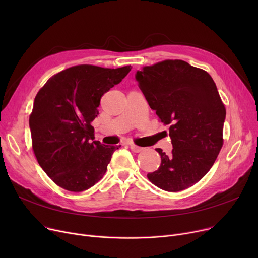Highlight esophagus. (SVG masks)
Wrapping results in <instances>:
<instances>
[{"label": "esophagus", "instance_id": "1", "mask_svg": "<svg viewBox=\"0 0 258 258\" xmlns=\"http://www.w3.org/2000/svg\"><path fill=\"white\" fill-rule=\"evenodd\" d=\"M130 147L134 153H140L143 151V147H140V146L135 145V144H130Z\"/></svg>", "mask_w": 258, "mask_h": 258}]
</instances>
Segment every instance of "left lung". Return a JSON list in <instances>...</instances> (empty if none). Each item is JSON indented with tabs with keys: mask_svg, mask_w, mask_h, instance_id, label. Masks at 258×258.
<instances>
[{
	"mask_svg": "<svg viewBox=\"0 0 258 258\" xmlns=\"http://www.w3.org/2000/svg\"><path fill=\"white\" fill-rule=\"evenodd\" d=\"M135 78L148 105L169 124L172 143L170 155L156 148L161 165L147 178L163 190H184L209 171L223 146L226 108L218 89L206 71L180 59L144 67Z\"/></svg>",
	"mask_w": 258,
	"mask_h": 258,
	"instance_id": "8db88e82",
	"label": "left lung"
}]
</instances>
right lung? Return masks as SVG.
I'll use <instances>...</instances> for the list:
<instances>
[{
	"label": "right lung",
	"mask_w": 258,
	"mask_h": 258,
	"mask_svg": "<svg viewBox=\"0 0 258 258\" xmlns=\"http://www.w3.org/2000/svg\"><path fill=\"white\" fill-rule=\"evenodd\" d=\"M131 69L71 67L52 76L35 96L29 118L33 152L48 177L66 190H87L105 173L118 146L95 140L91 122L102 95Z\"/></svg>",
	"instance_id": "right-lung-1"
}]
</instances>
